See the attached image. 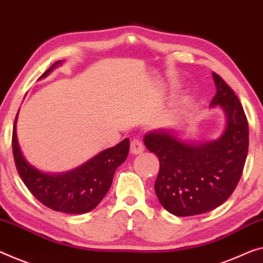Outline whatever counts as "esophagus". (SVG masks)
Returning a JSON list of instances; mask_svg holds the SVG:
<instances>
[{"label":"esophagus","mask_w":263,"mask_h":263,"mask_svg":"<svg viewBox=\"0 0 263 263\" xmlns=\"http://www.w3.org/2000/svg\"><path fill=\"white\" fill-rule=\"evenodd\" d=\"M143 151H144V145L142 143V141H141L140 139H137V137L133 139L130 142V152L133 153V154H141Z\"/></svg>","instance_id":"esophagus-1"}]
</instances>
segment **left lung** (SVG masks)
<instances>
[{
	"label": "left lung",
	"mask_w": 263,
	"mask_h": 263,
	"mask_svg": "<svg viewBox=\"0 0 263 263\" xmlns=\"http://www.w3.org/2000/svg\"><path fill=\"white\" fill-rule=\"evenodd\" d=\"M216 94L211 106H220L227 124L219 140L189 144L165 130L144 136L149 152L159 157L154 188L164 209L176 216L211 212L228 199L241 179L249 145L243 107L220 75L213 72Z\"/></svg>",
	"instance_id": "obj_1"
}]
</instances>
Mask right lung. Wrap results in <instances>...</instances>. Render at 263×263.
Here are the masks:
<instances>
[{"label":"right lung","mask_w":263,"mask_h":263,"mask_svg":"<svg viewBox=\"0 0 263 263\" xmlns=\"http://www.w3.org/2000/svg\"><path fill=\"white\" fill-rule=\"evenodd\" d=\"M55 62L41 78L47 76ZM16 120L13 128V154L18 175L29 192L46 207L55 212L84 214L94 209L110 188L115 171L126 161L129 153V140L124 139L115 147L101 152L74 171L49 175L35 169L24 160L16 136Z\"/></svg>","instance_id":"add662e5"}]
</instances>
